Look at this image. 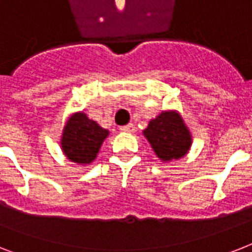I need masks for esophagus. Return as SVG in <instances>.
I'll list each match as a JSON object with an SVG mask.
<instances>
[{"mask_svg": "<svg viewBox=\"0 0 252 252\" xmlns=\"http://www.w3.org/2000/svg\"><path fill=\"white\" fill-rule=\"evenodd\" d=\"M123 132H126V133H134V130H136V126L134 124L129 123V124H126V126H122Z\"/></svg>", "mask_w": 252, "mask_h": 252, "instance_id": "esophagus-1", "label": "esophagus"}]
</instances>
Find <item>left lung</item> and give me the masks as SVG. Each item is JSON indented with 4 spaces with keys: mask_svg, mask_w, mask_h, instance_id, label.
<instances>
[{
    "mask_svg": "<svg viewBox=\"0 0 252 252\" xmlns=\"http://www.w3.org/2000/svg\"><path fill=\"white\" fill-rule=\"evenodd\" d=\"M161 162L178 161L187 156L192 145V133L183 116L176 110L162 111L142 130Z\"/></svg>",
    "mask_w": 252,
    "mask_h": 252,
    "instance_id": "obj_1",
    "label": "left lung"
}]
</instances>
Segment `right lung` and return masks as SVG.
Here are the masks:
<instances>
[{
  "label": "right lung",
  "instance_id": "right-lung-1",
  "mask_svg": "<svg viewBox=\"0 0 252 252\" xmlns=\"http://www.w3.org/2000/svg\"><path fill=\"white\" fill-rule=\"evenodd\" d=\"M108 134L110 130L87 118L84 111H78L69 116L63 128L61 150L70 162L81 166L91 165Z\"/></svg>",
  "mask_w": 252,
  "mask_h": 252
}]
</instances>
